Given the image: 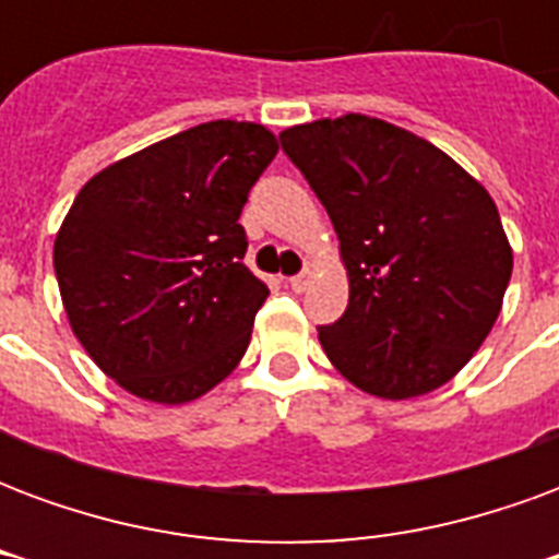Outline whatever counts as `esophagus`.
Instances as JSON below:
<instances>
[{
  "label": "esophagus",
  "mask_w": 559,
  "mask_h": 559,
  "mask_svg": "<svg viewBox=\"0 0 559 559\" xmlns=\"http://www.w3.org/2000/svg\"><path fill=\"white\" fill-rule=\"evenodd\" d=\"M311 281H314V272H311V269H305V272H299V275H293L290 278V287L296 293H302L305 287H308V284H311Z\"/></svg>",
  "instance_id": "esophagus-1"
}]
</instances>
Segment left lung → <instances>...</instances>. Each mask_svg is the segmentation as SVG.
I'll return each mask as SVG.
<instances>
[{
  "label": "left lung",
  "instance_id": "obj_1",
  "mask_svg": "<svg viewBox=\"0 0 559 559\" xmlns=\"http://www.w3.org/2000/svg\"><path fill=\"white\" fill-rule=\"evenodd\" d=\"M338 233L350 302L320 326L329 362L386 401L428 395L497 323L512 245L485 185L404 128L347 114L281 131Z\"/></svg>",
  "mask_w": 559,
  "mask_h": 559
}]
</instances>
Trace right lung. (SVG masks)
I'll return each mask as SVG.
<instances>
[{"mask_svg": "<svg viewBox=\"0 0 559 559\" xmlns=\"http://www.w3.org/2000/svg\"><path fill=\"white\" fill-rule=\"evenodd\" d=\"M275 155L266 126L215 119L80 188L56 233V281L71 332L126 392L188 404L239 365L269 296L242 263L239 215Z\"/></svg>", "mask_w": 559, "mask_h": 559, "instance_id": "1", "label": "right lung"}]
</instances>
